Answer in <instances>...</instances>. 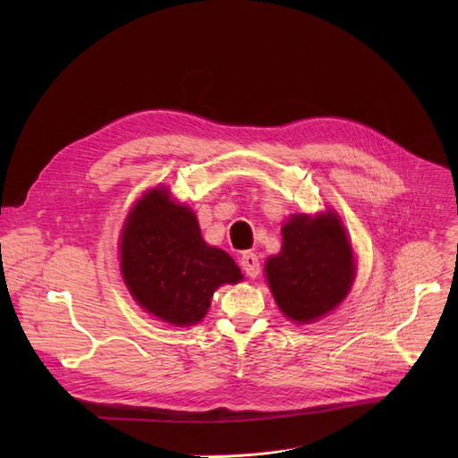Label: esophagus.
I'll return each instance as SVG.
<instances>
[{"mask_svg": "<svg viewBox=\"0 0 458 458\" xmlns=\"http://www.w3.org/2000/svg\"><path fill=\"white\" fill-rule=\"evenodd\" d=\"M239 261H242L243 271L250 278H256L259 275V259H258V256L254 252H243V256H242V259H239Z\"/></svg>", "mask_w": 458, "mask_h": 458, "instance_id": "obj_1", "label": "esophagus"}]
</instances>
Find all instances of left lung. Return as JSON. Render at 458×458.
Returning <instances> with one entry per match:
<instances>
[{"label": "left lung", "mask_w": 458, "mask_h": 458, "mask_svg": "<svg viewBox=\"0 0 458 458\" xmlns=\"http://www.w3.org/2000/svg\"><path fill=\"white\" fill-rule=\"evenodd\" d=\"M284 243L266 263L278 308L295 323L314 321L338 306L354 278L352 250L338 216L297 215L282 228Z\"/></svg>", "instance_id": "8db88e82"}]
</instances>
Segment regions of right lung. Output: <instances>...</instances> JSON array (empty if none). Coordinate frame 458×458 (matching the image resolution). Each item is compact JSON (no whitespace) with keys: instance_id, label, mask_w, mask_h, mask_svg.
I'll list each match as a JSON object with an SVG mask.
<instances>
[{"instance_id":"obj_1","label":"right lung","mask_w":458,"mask_h":458,"mask_svg":"<svg viewBox=\"0 0 458 458\" xmlns=\"http://www.w3.org/2000/svg\"><path fill=\"white\" fill-rule=\"evenodd\" d=\"M120 266L133 299L156 318L173 325H195L221 284L243 278L221 249L208 247L197 216L173 204L163 189L150 191L130 213Z\"/></svg>"}]
</instances>
